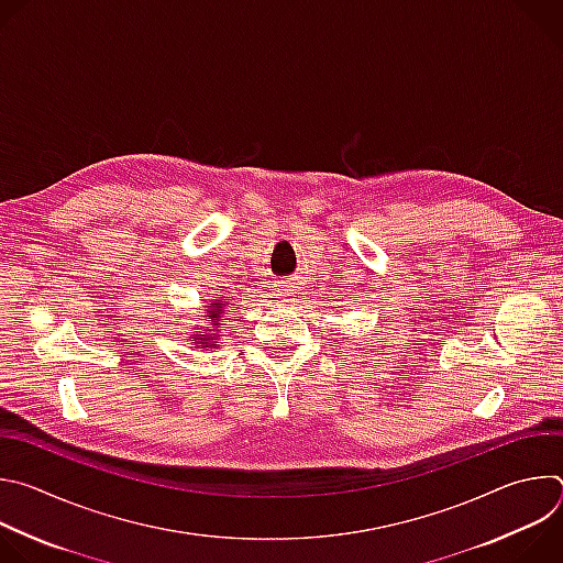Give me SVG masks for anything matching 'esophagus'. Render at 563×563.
Segmentation results:
<instances>
[{
  "label": "esophagus",
  "instance_id": "esophagus-1",
  "mask_svg": "<svg viewBox=\"0 0 563 563\" xmlns=\"http://www.w3.org/2000/svg\"><path fill=\"white\" fill-rule=\"evenodd\" d=\"M280 294H283V296H291V294H296V291H294V285H291V280H287V283L283 285Z\"/></svg>",
  "mask_w": 563,
  "mask_h": 563
}]
</instances>
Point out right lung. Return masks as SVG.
Listing matches in <instances>:
<instances>
[{"label": "right lung", "instance_id": "right-lung-1", "mask_svg": "<svg viewBox=\"0 0 563 563\" xmlns=\"http://www.w3.org/2000/svg\"><path fill=\"white\" fill-rule=\"evenodd\" d=\"M205 307V320L209 323V328H205V325H200L198 330V334H191V339H194V347L196 350H216L218 345V332H220V328L227 323L229 320V307H231V296H213L207 305H202Z\"/></svg>", "mask_w": 563, "mask_h": 563}]
</instances>
